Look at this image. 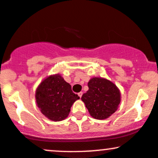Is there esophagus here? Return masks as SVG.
Returning a JSON list of instances; mask_svg holds the SVG:
<instances>
[{
    "label": "esophagus",
    "instance_id": "esophagus-1",
    "mask_svg": "<svg viewBox=\"0 0 158 158\" xmlns=\"http://www.w3.org/2000/svg\"><path fill=\"white\" fill-rule=\"evenodd\" d=\"M82 95H83V92H80V93H78V96H80V98H81V96H82Z\"/></svg>",
    "mask_w": 158,
    "mask_h": 158
}]
</instances>
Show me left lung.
Masks as SVG:
<instances>
[{"mask_svg": "<svg viewBox=\"0 0 158 158\" xmlns=\"http://www.w3.org/2000/svg\"><path fill=\"white\" fill-rule=\"evenodd\" d=\"M88 87L81 99L93 118L106 119L117 111L120 93L114 84L102 77H93L88 82Z\"/></svg>", "mask_w": 158, "mask_h": 158, "instance_id": "8db88e82", "label": "left lung"}]
</instances>
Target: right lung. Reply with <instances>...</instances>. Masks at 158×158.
Listing matches in <instances>:
<instances>
[{
    "label": "right lung",
    "instance_id": "right-lung-1",
    "mask_svg": "<svg viewBox=\"0 0 158 158\" xmlns=\"http://www.w3.org/2000/svg\"><path fill=\"white\" fill-rule=\"evenodd\" d=\"M35 99L42 114L53 121H60L69 116L73 103L80 97L72 86L59 74L44 80L35 93Z\"/></svg>",
    "mask_w": 158,
    "mask_h": 158
}]
</instances>
